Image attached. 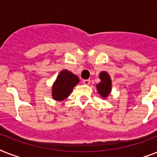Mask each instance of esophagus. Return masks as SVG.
<instances>
[{
    "instance_id": "obj_1",
    "label": "esophagus",
    "mask_w": 157,
    "mask_h": 157,
    "mask_svg": "<svg viewBox=\"0 0 157 157\" xmlns=\"http://www.w3.org/2000/svg\"><path fill=\"white\" fill-rule=\"evenodd\" d=\"M90 83V80H83V84L84 85H86V86H89Z\"/></svg>"
}]
</instances>
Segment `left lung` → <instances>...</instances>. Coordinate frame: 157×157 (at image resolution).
Here are the masks:
<instances>
[{"instance_id":"1","label":"left lung","mask_w":157,"mask_h":157,"mask_svg":"<svg viewBox=\"0 0 157 157\" xmlns=\"http://www.w3.org/2000/svg\"><path fill=\"white\" fill-rule=\"evenodd\" d=\"M100 82L96 85L98 93L103 98H107L112 92V79L107 71H101L99 73Z\"/></svg>"}]
</instances>
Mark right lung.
<instances>
[{"instance_id":"right-lung-1","label":"right lung","mask_w":157,"mask_h":157,"mask_svg":"<svg viewBox=\"0 0 157 157\" xmlns=\"http://www.w3.org/2000/svg\"><path fill=\"white\" fill-rule=\"evenodd\" d=\"M79 77L71 71L64 69L57 76L52 86V98L55 101H63L68 98L75 86L79 83Z\"/></svg>"}]
</instances>
